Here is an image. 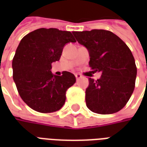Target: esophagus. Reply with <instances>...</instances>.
Masks as SVG:
<instances>
[{
    "label": "esophagus",
    "mask_w": 147,
    "mask_h": 147,
    "mask_svg": "<svg viewBox=\"0 0 147 147\" xmlns=\"http://www.w3.org/2000/svg\"><path fill=\"white\" fill-rule=\"evenodd\" d=\"M76 78L77 79V81H78L79 78H82V76H81L80 74H76Z\"/></svg>",
    "instance_id": "34e87169"
}]
</instances>
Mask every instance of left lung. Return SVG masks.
I'll return each mask as SVG.
<instances>
[{
	"label": "left lung",
	"instance_id": "1",
	"mask_svg": "<svg viewBox=\"0 0 147 147\" xmlns=\"http://www.w3.org/2000/svg\"><path fill=\"white\" fill-rule=\"evenodd\" d=\"M76 40L88 49L89 66L101 72L100 78H89L85 91L88 108L100 114H114L127 103L134 90L137 67L126 43L111 31H73Z\"/></svg>",
	"mask_w": 147,
	"mask_h": 147
}]
</instances>
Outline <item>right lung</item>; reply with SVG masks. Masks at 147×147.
Returning <instances> with one entry per match:
<instances>
[{
  "mask_svg": "<svg viewBox=\"0 0 147 147\" xmlns=\"http://www.w3.org/2000/svg\"><path fill=\"white\" fill-rule=\"evenodd\" d=\"M76 40L69 31L40 28L20 42L12 62L13 78L20 96L36 111L52 113L62 108L67 89L76 78L69 71L53 75L52 63L59 61L65 45Z\"/></svg>",
  "mask_w": 147,
  "mask_h": 147,
  "instance_id": "obj_1",
  "label": "right lung"
}]
</instances>
